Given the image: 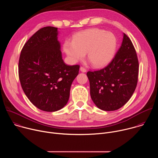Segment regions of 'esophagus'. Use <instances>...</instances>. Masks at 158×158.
<instances>
[{"label":"esophagus","instance_id":"34e87169","mask_svg":"<svg viewBox=\"0 0 158 158\" xmlns=\"http://www.w3.org/2000/svg\"><path fill=\"white\" fill-rule=\"evenodd\" d=\"M80 71H81L82 73H85V72H86V69L84 68V67H80Z\"/></svg>","mask_w":158,"mask_h":158}]
</instances>
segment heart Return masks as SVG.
Returning <instances> with one entry per match:
<instances>
[{
	"instance_id": "heart-1",
	"label": "heart",
	"mask_w": 158,
	"mask_h": 158,
	"mask_svg": "<svg viewBox=\"0 0 158 158\" xmlns=\"http://www.w3.org/2000/svg\"><path fill=\"white\" fill-rule=\"evenodd\" d=\"M117 46V38L113 33L93 28L76 33L73 41L64 42L63 49L72 62L83 59L87 53V59L93 65L101 68L113 59Z\"/></svg>"
}]
</instances>
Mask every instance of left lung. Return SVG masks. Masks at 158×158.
Masks as SVG:
<instances>
[{
  "mask_svg": "<svg viewBox=\"0 0 158 158\" xmlns=\"http://www.w3.org/2000/svg\"><path fill=\"white\" fill-rule=\"evenodd\" d=\"M139 71L137 54L130 39L123 33L121 46L104 69L89 71L90 94L95 105L110 111L123 107L136 87Z\"/></svg>",
  "mask_w": 158,
  "mask_h": 158,
  "instance_id": "8db88e82",
  "label": "left lung"
}]
</instances>
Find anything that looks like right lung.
<instances>
[{
  "label": "right lung",
  "mask_w": 158,
  "mask_h": 158,
  "mask_svg": "<svg viewBox=\"0 0 158 158\" xmlns=\"http://www.w3.org/2000/svg\"><path fill=\"white\" fill-rule=\"evenodd\" d=\"M58 29L48 26L37 31L25 44L19 61L22 89L38 109L55 112L68 102L71 84L79 65L64 63Z\"/></svg>",
  "instance_id": "add662e5"
}]
</instances>
